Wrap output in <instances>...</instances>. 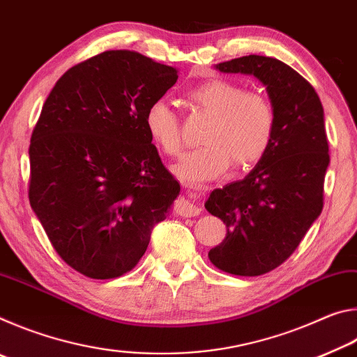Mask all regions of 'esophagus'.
<instances>
[{"label":"esophagus","mask_w":357,"mask_h":357,"mask_svg":"<svg viewBox=\"0 0 357 357\" xmlns=\"http://www.w3.org/2000/svg\"><path fill=\"white\" fill-rule=\"evenodd\" d=\"M190 198H179V200L176 202V206H174V209H176V214L183 215V217H195L198 214H202V208L198 206V204H195L192 202V198L195 200L197 193H190L189 195Z\"/></svg>","instance_id":"obj_1"}]
</instances>
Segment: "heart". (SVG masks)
<instances>
[{"mask_svg":"<svg viewBox=\"0 0 357 357\" xmlns=\"http://www.w3.org/2000/svg\"><path fill=\"white\" fill-rule=\"evenodd\" d=\"M192 108L211 114L202 142L173 167L187 184H202L220 178L231 164L238 170L257 165L269 153L277 129L275 108L266 96L245 91L241 84L211 78L185 93ZM144 129L157 148L176 155L183 144L181 121L165 100H154L144 113Z\"/></svg>","mask_w":357,"mask_h":357,"instance_id":"obj_1","label":"heart"}]
</instances>
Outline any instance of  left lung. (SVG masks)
<instances>
[{
    "label": "left lung",
    "instance_id": "obj_1",
    "mask_svg": "<svg viewBox=\"0 0 357 357\" xmlns=\"http://www.w3.org/2000/svg\"><path fill=\"white\" fill-rule=\"evenodd\" d=\"M257 77L277 114L274 143L244 179L211 192L204 208L227 225L208 257L223 273L255 277L298 249L323 211L329 144L321 100L312 84L275 58L249 55L215 64Z\"/></svg>",
    "mask_w": 357,
    "mask_h": 357
}]
</instances>
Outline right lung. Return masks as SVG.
Wrapping results in <instances>:
<instances>
[{
  "mask_svg": "<svg viewBox=\"0 0 357 357\" xmlns=\"http://www.w3.org/2000/svg\"><path fill=\"white\" fill-rule=\"evenodd\" d=\"M178 70L110 50L70 68L42 107L29 144V203L53 249L89 279L134 269L181 185L144 129Z\"/></svg>",
  "mask_w": 357,
  "mask_h": 357,
  "instance_id": "obj_1",
  "label": "right lung"
}]
</instances>
